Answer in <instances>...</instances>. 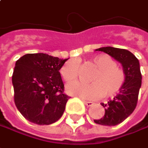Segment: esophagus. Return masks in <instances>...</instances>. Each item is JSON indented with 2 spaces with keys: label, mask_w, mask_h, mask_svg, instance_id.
<instances>
[{
  "label": "esophagus",
  "mask_w": 148,
  "mask_h": 148,
  "mask_svg": "<svg viewBox=\"0 0 148 148\" xmlns=\"http://www.w3.org/2000/svg\"><path fill=\"white\" fill-rule=\"evenodd\" d=\"M83 102H84V104H85L86 107H92L93 104H94L92 101H83Z\"/></svg>",
  "instance_id": "esophagus-1"
}]
</instances>
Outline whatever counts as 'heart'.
I'll return each mask as SVG.
<instances>
[{
	"label": "heart",
	"instance_id": "heart-1",
	"mask_svg": "<svg viewBox=\"0 0 148 148\" xmlns=\"http://www.w3.org/2000/svg\"><path fill=\"white\" fill-rule=\"evenodd\" d=\"M97 68L92 77V83L84 84L74 82L67 86V92L83 99H97L103 94L107 97H114L122 90L125 82L124 71L116 66V62L111 56L101 54L94 56L92 60ZM78 63L71 60L66 62L61 69V75L66 82L77 80L78 77Z\"/></svg>",
	"mask_w": 148,
	"mask_h": 148
}]
</instances>
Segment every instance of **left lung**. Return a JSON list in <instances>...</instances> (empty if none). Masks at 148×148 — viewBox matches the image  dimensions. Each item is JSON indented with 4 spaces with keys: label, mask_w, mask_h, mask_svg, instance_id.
<instances>
[{
    "label": "left lung",
    "mask_w": 148,
    "mask_h": 148,
    "mask_svg": "<svg viewBox=\"0 0 148 148\" xmlns=\"http://www.w3.org/2000/svg\"><path fill=\"white\" fill-rule=\"evenodd\" d=\"M103 51L122 64L125 73V82L122 90L107 104L101 103L105 108L103 117L94 122L103 126H116L122 122L136 108L139 90L142 86V74L139 61L131 51L125 49L106 47L96 49Z\"/></svg>",
    "instance_id": "obj_1"
}]
</instances>
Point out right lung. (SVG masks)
I'll use <instances>...</instances> for the list:
<instances>
[{
	"label": "right lung",
	"instance_id": "right-lung-1",
	"mask_svg": "<svg viewBox=\"0 0 148 148\" xmlns=\"http://www.w3.org/2000/svg\"><path fill=\"white\" fill-rule=\"evenodd\" d=\"M67 60L33 53L16 61L12 75L15 104L29 122L49 125L62 116L69 97L63 93L60 69Z\"/></svg>",
	"mask_w": 148,
	"mask_h": 148
}]
</instances>
